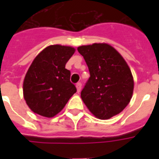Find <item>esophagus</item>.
Masks as SVG:
<instances>
[{"label": "esophagus", "instance_id": "obj_1", "mask_svg": "<svg viewBox=\"0 0 159 159\" xmlns=\"http://www.w3.org/2000/svg\"><path fill=\"white\" fill-rule=\"evenodd\" d=\"M76 89H77V93L81 92V89H82V83H76Z\"/></svg>", "mask_w": 159, "mask_h": 159}]
</instances>
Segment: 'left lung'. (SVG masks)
I'll list each match as a JSON object with an SVG mask.
<instances>
[{"label": "left lung", "instance_id": "left-lung-1", "mask_svg": "<svg viewBox=\"0 0 159 159\" xmlns=\"http://www.w3.org/2000/svg\"><path fill=\"white\" fill-rule=\"evenodd\" d=\"M77 50L90 73L81 92L86 107L100 119L120 113L129 103L134 90L133 76L126 61L107 43L81 46Z\"/></svg>", "mask_w": 159, "mask_h": 159}]
</instances>
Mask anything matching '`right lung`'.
<instances>
[{
  "instance_id": "obj_1",
  "label": "right lung",
  "mask_w": 159,
  "mask_h": 159,
  "mask_svg": "<svg viewBox=\"0 0 159 159\" xmlns=\"http://www.w3.org/2000/svg\"><path fill=\"white\" fill-rule=\"evenodd\" d=\"M74 52L71 47L51 45L33 60L24 80L23 91L26 104L35 113L54 117L76 92L70 81V71L66 69Z\"/></svg>"
}]
</instances>
